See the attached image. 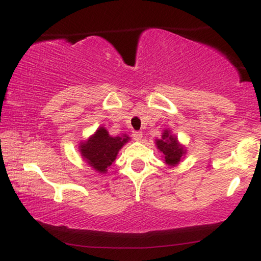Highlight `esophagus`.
Returning <instances> with one entry per match:
<instances>
[{
	"mask_svg": "<svg viewBox=\"0 0 261 261\" xmlns=\"http://www.w3.org/2000/svg\"><path fill=\"white\" fill-rule=\"evenodd\" d=\"M132 137H133L135 141H140L141 138H142V133H141V132H139V130H134L133 134H132Z\"/></svg>",
	"mask_w": 261,
	"mask_h": 261,
	"instance_id": "esophagus-1",
	"label": "esophagus"
}]
</instances>
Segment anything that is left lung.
<instances>
[{
	"instance_id": "8db88e82",
	"label": "left lung",
	"mask_w": 261,
	"mask_h": 261,
	"mask_svg": "<svg viewBox=\"0 0 261 261\" xmlns=\"http://www.w3.org/2000/svg\"><path fill=\"white\" fill-rule=\"evenodd\" d=\"M155 146L163 154L164 163L170 167L177 166L187 154V147L178 141V138L169 128L163 130L162 137L155 139Z\"/></svg>"
}]
</instances>
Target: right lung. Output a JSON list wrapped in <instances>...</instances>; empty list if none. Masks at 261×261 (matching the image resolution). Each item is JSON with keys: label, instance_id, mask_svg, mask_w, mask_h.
Returning a JSON list of instances; mask_svg holds the SVG:
<instances>
[{"label": "right lung", "instance_id": "add662e5", "mask_svg": "<svg viewBox=\"0 0 261 261\" xmlns=\"http://www.w3.org/2000/svg\"><path fill=\"white\" fill-rule=\"evenodd\" d=\"M130 140L127 134L112 137L105 127H98L87 140L78 145L82 158L98 173H107L108 167L115 162L119 151Z\"/></svg>", "mask_w": 261, "mask_h": 261}]
</instances>
